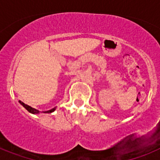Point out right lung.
Instances as JSON below:
<instances>
[{
  "label": "right lung",
  "instance_id": "right-lung-1",
  "mask_svg": "<svg viewBox=\"0 0 160 160\" xmlns=\"http://www.w3.org/2000/svg\"><path fill=\"white\" fill-rule=\"evenodd\" d=\"M19 102L21 103V104H22V105L23 106V107H25V108L26 109V110H27V111H29V112H30L31 114H39V113H40V111H38V110H36V109H34V108H32V107H29V106L26 105V104H25V103L19 101ZM55 110H56V107H54V108L51 109V110H49V111H43V113H52V112H53V111H54Z\"/></svg>",
  "mask_w": 160,
  "mask_h": 160
}]
</instances>
